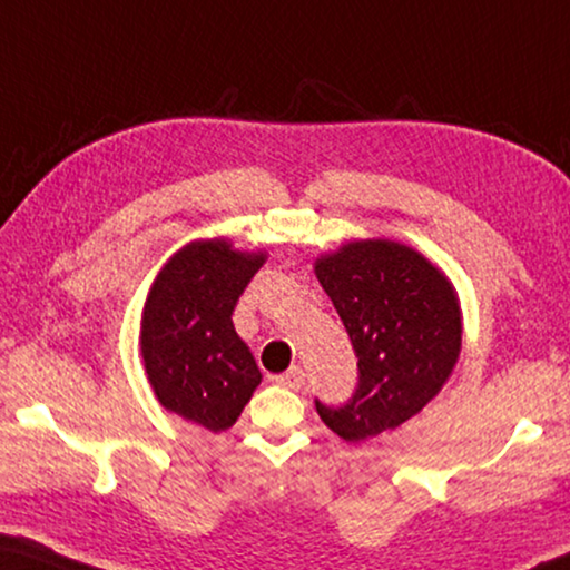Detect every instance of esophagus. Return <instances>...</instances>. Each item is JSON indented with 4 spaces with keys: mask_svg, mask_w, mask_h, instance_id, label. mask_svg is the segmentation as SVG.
<instances>
[{
    "mask_svg": "<svg viewBox=\"0 0 570 570\" xmlns=\"http://www.w3.org/2000/svg\"><path fill=\"white\" fill-rule=\"evenodd\" d=\"M304 380H306V374L302 366H292V370L282 374V377H276V384H282V387H286V390H302Z\"/></svg>",
    "mask_w": 570,
    "mask_h": 570,
    "instance_id": "34e87169",
    "label": "esophagus"
}]
</instances>
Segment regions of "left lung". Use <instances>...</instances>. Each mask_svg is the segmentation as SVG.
<instances>
[{
    "label": "left lung",
    "mask_w": 570,
    "mask_h": 570,
    "mask_svg": "<svg viewBox=\"0 0 570 570\" xmlns=\"http://www.w3.org/2000/svg\"><path fill=\"white\" fill-rule=\"evenodd\" d=\"M356 356L342 404L314 400L330 430L366 440L414 417L445 384L460 352L455 292L428 258L394 240H354L316 262Z\"/></svg>",
    "instance_id": "obj_1"
}]
</instances>
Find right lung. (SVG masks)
<instances>
[{
  "label": "right lung",
  "instance_id": "1",
  "mask_svg": "<svg viewBox=\"0 0 570 570\" xmlns=\"http://www.w3.org/2000/svg\"><path fill=\"white\" fill-rule=\"evenodd\" d=\"M264 254L198 240L170 258L153 284L140 346L160 404L210 432L244 412L262 372L234 330V308Z\"/></svg>",
  "mask_w": 570,
  "mask_h": 570
}]
</instances>
